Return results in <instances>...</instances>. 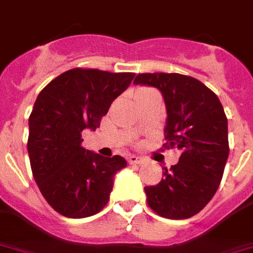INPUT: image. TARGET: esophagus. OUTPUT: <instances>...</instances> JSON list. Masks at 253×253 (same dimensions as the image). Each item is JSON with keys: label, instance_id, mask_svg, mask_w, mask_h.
<instances>
[{"label": "esophagus", "instance_id": "obj_1", "mask_svg": "<svg viewBox=\"0 0 253 253\" xmlns=\"http://www.w3.org/2000/svg\"><path fill=\"white\" fill-rule=\"evenodd\" d=\"M129 164H142V163H145V159L141 158V156H135V155H130L128 158Z\"/></svg>", "mask_w": 253, "mask_h": 253}]
</instances>
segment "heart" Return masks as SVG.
<instances>
[{
	"mask_svg": "<svg viewBox=\"0 0 253 253\" xmlns=\"http://www.w3.org/2000/svg\"><path fill=\"white\" fill-rule=\"evenodd\" d=\"M142 91H150V90H149V89H147V90H142ZM142 91H141V93H142Z\"/></svg>",
	"mask_w": 253,
	"mask_h": 253,
	"instance_id": "1",
	"label": "heart"
}]
</instances>
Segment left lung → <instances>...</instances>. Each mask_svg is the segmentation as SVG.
Here are the masks:
<instances>
[{"label": "left lung", "instance_id": "8db88e82", "mask_svg": "<svg viewBox=\"0 0 253 253\" xmlns=\"http://www.w3.org/2000/svg\"><path fill=\"white\" fill-rule=\"evenodd\" d=\"M134 85L159 89L167 108L164 149H178L156 186L145 187L152 211L183 220L199 213L220 186L229 156L227 119L220 99L203 83L179 74H141Z\"/></svg>", "mask_w": 253, "mask_h": 253}]
</instances>
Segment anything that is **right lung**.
<instances>
[{
  "instance_id": "obj_1",
  "label": "right lung",
  "mask_w": 253,
  "mask_h": 253,
  "mask_svg": "<svg viewBox=\"0 0 253 253\" xmlns=\"http://www.w3.org/2000/svg\"><path fill=\"white\" fill-rule=\"evenodd\" d=\"M133 79L130 72L74 68L39 94L28 120L27 149L33 178L58 213L83 218L107 204L115 174L126 167V160L84 149L81 133L99 128L112 101Z\"/></svg>"
}]
</instances>
